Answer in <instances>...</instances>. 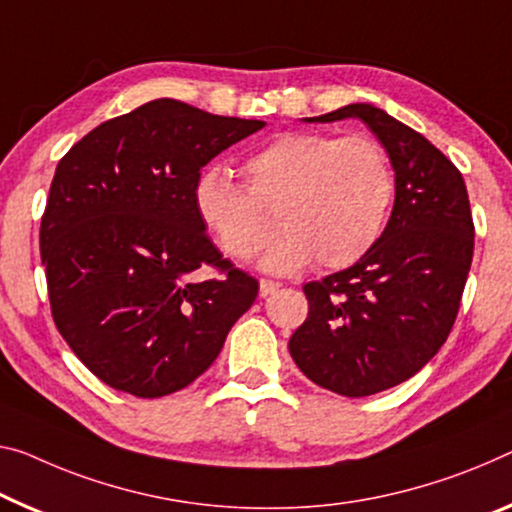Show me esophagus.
<instances>
[{"mask_svg": "<svg viewBox=\"0 0 512 512\" xmlns=\"http://www.w3.org/2000/svg\"><path fill=\"white\" fill-rule=\"evenodd\" d=\"M281 286L279 281H272V279H261V283H258V293H261V297H267L272 295L274 290H277Z\"/></svg>", "mask_w": 512, "mask_h": 512, "instance_id": "esophagus-1", "label": "esophagus"}]
</instances>
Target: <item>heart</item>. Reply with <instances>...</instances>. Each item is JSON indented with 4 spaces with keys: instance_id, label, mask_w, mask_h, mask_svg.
I'll use <instances>...</instances> for the list:
<instances>
[{
    "instance_id": "obj_1",
    "label": "heart",
    "mask_w": 512,
    "mask_h": 512,
    "mask_svg": "<svg viewBox=\"0 0 512 512\" xmlns=\"http://www.w3.org/2000/svg\"><path fill=\"white\" fill-rule=\"evenodd\" d=\"M242 171L245 185L222 167L203 169L192 187L196 217L224 254L247 261L272 238L277 215L283 235L263 261L272 272L311 258L329 270L359 261L396 196L387 148L368 135L288 132L251 153Z\"/></svg>"
}]
</instances>
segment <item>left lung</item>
Here are the masks:
<instances>
[{"instance_id": "obj_1", "label": "left lung", "mask_w": 512, "mask_h": 512, "mask_svg": "<svg viewBox=\"0 0 512 512\" xmlns=\"http://www.w3.org/2000/svg\"><path fill=\"white\" fill-rule=\"evenodd\" d=\"M341 119L364 121L387 148L396 201L368 254L306 283L309 316L288 350L318 387L361 398L410 380L451 334L474 256V219L465 178L426 137L364 102L309 121Z\"/></svg>"}]
</instances>
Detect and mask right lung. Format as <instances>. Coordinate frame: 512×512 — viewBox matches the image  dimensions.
Listing matches in <instances>:
<instances>
[{"instance_id": "right-lung-1", "label": "right lung", "mask_w": 512, "mask_h": 512, "mask_svg": "<svg viewBox=\"0 0 512 512\" xmlns=\"http://www.w3.org/2000/svg\"><path fill=\"white\" fill-rule=\"evenodd\" d=\"M263 121L160 98L61 157L41 217L54 325L112 389L162 398L206 373L258 281L196 217L201 169Z\"/></svg>"}]
</instances>
